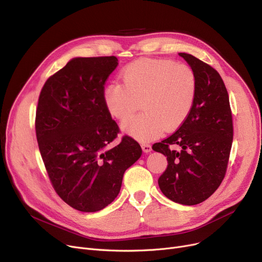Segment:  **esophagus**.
Instances as JSON below:
<instances>
[{
    "mask_svg": "<svg viewBox=\"0 0 262 262\" xmlns=\"http://www.w3.org/2000/svg\"><path fill=\"white\" fill-rule=\"evenodd\" d=\"M142 146V149H143V151L144 152H150L151 151V145H149V144H142L141 145Z\"/></svg>",
    "mask_w": 262,
    "mask_h": 262,
    "instance_id": "esophagus-1",
    "label": "esophagus"
}]
</instances>
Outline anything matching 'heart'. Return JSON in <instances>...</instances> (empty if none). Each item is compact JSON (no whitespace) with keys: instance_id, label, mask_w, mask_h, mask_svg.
Returning <instances> with one entry per match:
<instances>
[{"instance_id":"b5f03b06","label":"heart","mask_w":262,"mask_h":262,"mask_svg":"<svg viewBox=\"0 0 262 262\" xmlns=\"http://www.w3.org/2000/svg\"><path fill=\"white\" fill-rule=\"evenodd\" d=\"M122 83L114 82L103 92L113 117L124 120L142 104L144 112L122 123V129L140 141L177 129L189 116L196 96L193 70L171 60L142 59L121 72Z\"/></svg>"}]
</instances>
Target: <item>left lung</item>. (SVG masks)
I'll return each instance as SVG.
<instances>
[{
  "instance_id": "left-lung-1",
  "label": "left lung",
  "mask_w": 262,
  "mask_h": 262,
  "mask_svg": "<svg viewBox=\"0 0 262 262\" xmlns=\"http://www.w3.org/2000/svg\"><path fill=\"white\" fill-rule=\"evenodd\" d=\"M179 55L195 74V100L179 130L154 144L152 149L167 160L158 180L162 193L176 203L195 205L210 198L224 180L233 140L232 115L219 73L189 54Z\"/></svg>"
}]
</instances>
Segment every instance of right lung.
Returning <instances> with one entry per match:
<instances>
[{"label": "right lung", "instance_id": "right-lung-1", "mask_svg": "<svg viewBox=\"0 0 262 262\" xmlns=\"http://www.w3.org/2000/svg\"><path fill=\"white\" fill-rule=\"evenodd\" d=\"M118 66L116 57L73 58L40 91L35 131L40 156L58 195L73 208L93 213L120 191L125 170L142 155L119 128L103 100L104 85Z\"/></svg>", "mask_w": 262, "mask_h": 262}]
</instances>
